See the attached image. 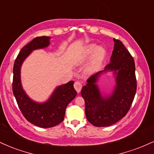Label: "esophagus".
<instances>
[{
    "label": "esophagus",
    "mask_w": 154,
    "mask_h": 154,
    "mask_svg": "<svg viewBox=\"0 0 154 154\" xmlns=\"http://www.w3.org/2000/svg\"><path fill=\"white\" fill-rule=\"evenodd\" d=\"M74 87H75L76 91H77V93H79L81 89H82V84L79 82H78V81H77V82H75V84H74Z\"/></svg>",
    "instance_id": "obj_1"
}]
</instances>
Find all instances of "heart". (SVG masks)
<instances>
[{
  "instance_id": "1",
  "label": "heart",
  "mask_w": 154,
  "mask_h": 154,
  "mask_svg": "<svg viewBox=\"0 0 154 154\" xmlns=\"http://www.w3.org/2000/svg\"><path fill=\"white\" fill-rule=\"evenodd\" d=\"M92 55L91 60L87 66L88 72H94L96 71L99 66L101 65L102 62L105 59L106 50L103 47H98L95 44L88 45L85 49L83 57L85 59H88Z\"/></svg>"
}]
</instances>
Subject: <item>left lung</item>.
<instances>
[{
  "label": "left lung",
  "instance_id": "8db88e82",
  "mask_svg": "<svg viewBox=\"0 0 154 154\" xmlns=\"http://www.w3.org/2000/svg\"><path fill=\"white\" fill-rule=\"evenodd\" d=\"M114 46L110 63L104 70L90 77L83 86L81 95L85 103L88 121L95 127L114 125L127 114L137 90L135 65L133 58L119 40L114 38ZM114 71L116 86L109 97H103L96 85L98 77L103 72Z\"/></svg>",
  "mask_w": 154,
  "mask_h": 154
}]
</instances>
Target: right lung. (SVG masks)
<instances>
[{
  "instance_id": "right-lung-1",
  "label": "right lung",
  "mask_w": 154,
  "mask_h": 154,
  "mask_svg": "<svg viewBox=\"0 0 154 154\" xmlns=\"http://www.w3.org/2000/svg\"><path fill=\"white\" fill-rule=\"evenodd\" d=\"M49 40V37H37L23 47L15 60L13 69L12 90L19 109L28 122L43 128H52L61 123L64 119L67 105L77 95L74 81L56 88L50 98L43 103L33 101L22 89L20 70L23 61L32 51L48 46Z\"/></svg>"
}]
</instances>
